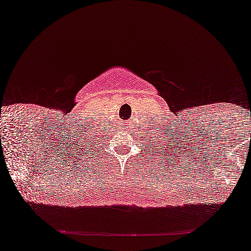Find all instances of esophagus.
<instances>
[{
  "label": "esophagus",
  "instance_id": "esophagus-1",
  "mask_svg": "<svg viewBox=\"0 0 251 251\" xmlns=\"http://www.w3.org/2000/svg\"><path fill=\"white\" fill-rule=\"evenodd\" d=\"M126 129H129L130 128V122H126Z\"/></svg>",
  "mask_w": 251,
  "mask_h": 251
}]
</instances>
